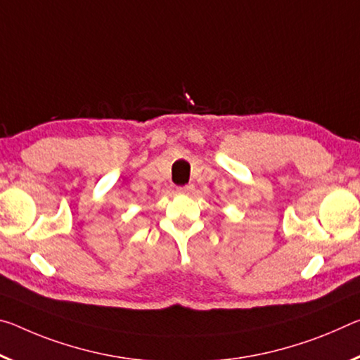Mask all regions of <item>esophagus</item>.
I'll return each mask as SVG.
<instances>
[{
  "instance_id": "obj_1",
  "label": "esophagus",
  "mask_w": 360,
  "mask_h": 360,
  "mask_svg": "<svg viewBox=\"0 0 360 360\" xmlns=\"http://www.w3.org/2000/svg\"><path fill=\"white\" fill-rule=\"evenodd\" d=\"M192 191V186H181V187H176V192L178 193H189Z\"/></svg>"
}]
</instances>
